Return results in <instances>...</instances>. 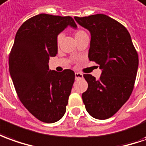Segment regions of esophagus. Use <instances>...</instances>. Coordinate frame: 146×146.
Segmentation results:
<instances>
[{"label": "esophagus", "mask_w": 146, "mask_h": 146, "mask_svg": "<svg viewBox=\"0 0 146 146\" xmlns=\"http://www.w3.org/2000/svg\"><path fill=\"white\" fill-rule=\"evenodd\" d=\"M75 79H83V75L80 72H75Z\"/></svg>", "instance_id": "34e87169"}]
</instances>
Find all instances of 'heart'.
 <instances>
[{"label": "heart", "instance_id": "obj_1", "mask_svg": "<svg viewBox=\"0 0 146 146\" xmlns=\"http://www.w3.org/2000/svg\"><path fill=\"white\" fill-rule=\"evenodd\" d=\"M85 36H88V35L83 29H78L75 32V37L76 40H78L79 39ZM62 38H63V34L62 33H60V34L57 35V36H56V44H57V45H60V43H61V40H62Z\"/></svg>", "mask_w": 146, "mask_h": 146}]
</instances>
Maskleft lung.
I'll return each instance as SVG.
<instances>
[{"label": "left lung", "instance_id": "1", "mask_svg": "<svg viewBox=\"0 0 146 146\" xmlns=\"http://www.w3.org/2000/svg\"><path fill=\"white\" fill-rule=\"evenodd\" d=\"M77 23L90 32L88 57L102 70L96 80L90 74L82 98L86 111L104 120L117 113L132 94L138 67V55L129 33L121 23L105 14L75 17Z\"/></svg>", "mask_w": 146, "mask_h": 146}]
</instances>
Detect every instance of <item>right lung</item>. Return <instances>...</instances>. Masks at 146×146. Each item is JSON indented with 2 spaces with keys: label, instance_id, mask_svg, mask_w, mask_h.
Returning a JSON list of instances; mask_svg holds the SVG:
<instances>
[{
  "label": "right lung",
  "instance_id": "add662e5",
  "mask_svg": "<svg viewBox=\"0 0 146 146\" xmlns=\"http://www.w3.org/2000/svg\"><path fill=\"white\" fill-rule=\"evenodd\" d=\"M68 25L76 28L71 17L41 13L23 23L16 34L9 58L11 78L19 99L38 120L53 123L66 112L75 82V72L50 71L49 59L58 51L56 36Z\"/></svg>",
  "mask_w": 146,
  "mask_h": 146
}]
</instances>
